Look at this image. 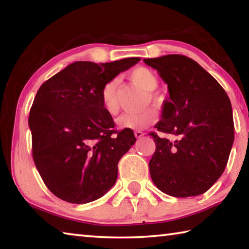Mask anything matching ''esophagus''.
<instances>
[{"mask_svg":"<svg viewBox=\"0 0 249 249\" xmlns=\"http://www.w3.org/2000/svg\"><path fill=\"white\" fill-rule=\"evenodd\" d=\"M134 135H135V137H136V138H141V137L144 136L145 133L142 132V130H135Z\"/></svg>","mask_w":249,"mask_h":249,"instance_id":"1","label":"esophagus"}]
</instances>
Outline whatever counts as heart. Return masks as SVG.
Here are the masks:
<instances>
[{"mask_svg":"<svg viewBox=\"0 0 249 249\" xmlns=\"http://www.w3.org/2000/svg\"><path fill=\"white\" fill-rule=\"evenodd\" d=\"M129 79L134 84L142 88L145 91H154L159 84V79L154 71L145 67H138L134 69L129 74ZM117 83L116 80H109L104 84L101 91V101H102L103 108L109 115H115L119 112L120 105L116 94ZM149 96L153 100L159 101L158 95L150 93ZM157 111L153 107H147L137 112H127L122 114L116 121V124L122 129L141 130L147 128L157 122Z\"/></svg>","mask_w":249,"mask_h":249,"instance_id":"obj_1","label":"heart"}]
</instances>
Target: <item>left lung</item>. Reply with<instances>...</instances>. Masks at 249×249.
Listing matches in <instances>:
<instances>
[{"label":"left lung","mask_w":249,"mask_h":249,"mask_svg":"<svg viewBox=\"0 0 249 249\" xmlns=\"http://www.w3.org/2000/svg\"><path fill=\"white\" fill-rule=\"evenodd\" d=\"M167 83L169 99L155 127L175 141L149 133L156 150L150 177L159 190L176 197L200 196L224 171L234 142L230 98L208 71L183 54L144 59Z\"/></svg>","instance_id":"left-lung-1"}]
</instances>
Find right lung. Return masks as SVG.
I'll use <instances>...</instances> for the list:
<instances>
[{
    "label": "right lung",
    "instance_id": "1",
    "mask_svg": "<svg viewBox=\"0 0 249 249\" xmlns=\"http://www.w3.org/2000/svg\"><path fill=\"white\" fill-rule=\"evenodd\" d=\"M140 60L73 62L37 91L28 117L33 158L46 187L59 199L88 203L116 182L117 163L136 138L130 129H115L101 91Z\"/></svg>",
    "mask_w": 249,
    "mask_h": 249
}]
</instances>
